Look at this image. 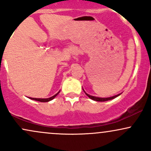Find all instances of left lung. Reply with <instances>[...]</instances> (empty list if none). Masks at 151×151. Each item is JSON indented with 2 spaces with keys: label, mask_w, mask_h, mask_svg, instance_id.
<instances>
[{
  "label": "left lung",
  "mask_w": 151,
  "mask_h": 151,
  "mask_svg": "<svg viewBox=\"0 0 151 151\" xmlns=\"http://www.w3.org/2000/svg\"><path fill=\"white\" fill-rule=\"evenodd\" d=\"M83 91H84V93H86V96H88V97L91 99L93 100V101H109V100H111V99H115L116 97H117V96H119V95H121V93H119V94L115 95V96H111V97L101 98V97H97V96H91V95L88 94L87 93H86V92H85V91H84V89H83Z\"/></svg>",
  "instance_id": "obj_1"
}]
</instances>
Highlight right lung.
<instances>
[{"mask_svg":"<svg viewBox=\"0 0 151 151\" xmlns=\"http://www.w3.org/2000/svg\"><path fill=\"white\" fill-rule=\"evenodd\" d=\"M60 91H59L58 92L56 93V94H55L54 96H51V97H50V98H47V99H37V98H31V97H30L29 99H32V100H35V101H40V102H48L56 97V96L59 93H60Z\"/></svg>","mask_w":151,"mask_h":151,"instance_id":"obj_1","label":"right lung"}]
</instances>
